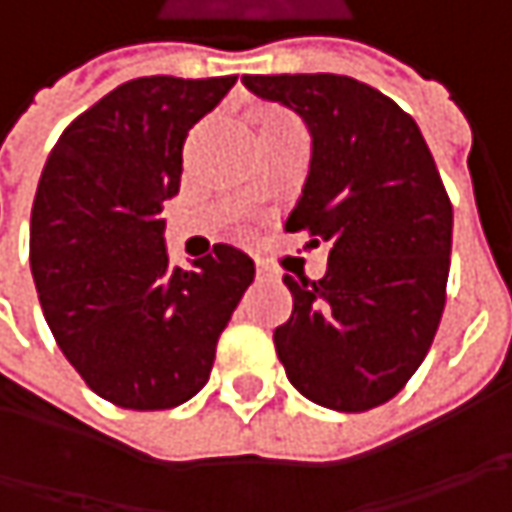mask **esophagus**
Instances as JSON below:
<instances>
[{
  "label": "esophagus",
  "instance_id": "1",
  "mask_svg": "<svg viewBox=\"0 0 512 512\" xmlns=\"http://www.w3.org/2000/svg\"><path fill=\"white\" fill-rule=\"evenodd\" d=\"M256 273L262 276V279H276L279 273H276V267L265 262V259H256Z\"/></svg>",
  "mask_w": 512,
  "mask_h": 512
}]
</instances>
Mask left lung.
Returning a JSON list of instances; mask_svg holds the SVG:
<instances>
[{"instance_id": "8db88e82", "label": "left lung", "mask_w": 512, "mask_h": 512, "mask_svg": "<svg viewBox=\"0 0 512 512\" xmlns=\"http://www.w3.org/2000/svg\"><path fill=\"white\" fill-rule=\"evenodd\" d=\"M259 99L302 116L313 153L285 230L327 242L319 282L287 276L293 313L273 344L310 402L362 413L390 402L442 322L453 205L422 130L350 76H242Z\"/></svg>"}]
</instances>
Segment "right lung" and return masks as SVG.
<instances>
[{
	"instance_id": "obj_1",
	"label": "right lung",
	"mask_w": 512,
	"mask_h": 512,
	"mask_svg": "<svg viewBox=\"0 0 512 512\" xmlns=\"http://www.w3.org/2000/svg\"><path fill=\"white\" fill-rule=\"evenodd\" d=\"M236 76L130 79L70 122L30 210V270L53 339L116 407L168 410L210 379L216 342L256 276L233 245L170 267L165 199L187 130Z\"/></svg>"
}]
</instances>
